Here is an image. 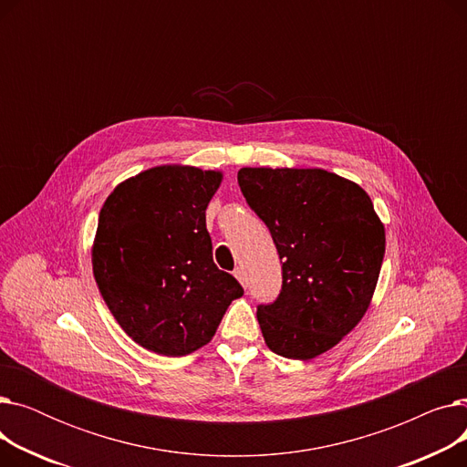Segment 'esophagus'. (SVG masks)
Instances as JSON below:
<instances>
[{"label":"esophagus","instance_id":"34e87169","mask_svg":"<svg viewBox=\"0 0 467 467\" xmlns=\"http://www.w3.org/2000/svg\"><path fill=\"white\" fill-rule=\"evenodd\" d=\"M234 276H236V280H238L244 287H246V284H248V282H246V271H244L242 266H236V268H234Z\"/></svg>","mask_w":467,"mask_h":467}]
</instances>
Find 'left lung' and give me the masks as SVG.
I'll list each match as a JSON object with an SVG mask.
<instances>
[{
	"label": "left lung",
	"mask_w": 467,
	"mask_h": 467,
	"mask_svg": "<svg viewBox=\"0 0 467 467\" xmlns=\"http://www.w3.org/2000/svg\"><path fill=\"white\" fill-rule=\"evenodd\" d=\"M238 185L282 263L276 301L257 306L266 347L289 359L327 352L379 282L386 236L369 194L320 168H240Z\"/></svg>",
	"instance_id": "obj_1"
}]
</instances>
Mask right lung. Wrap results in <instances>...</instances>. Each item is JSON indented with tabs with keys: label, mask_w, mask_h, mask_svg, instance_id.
Returning <instances> with one entry per match:
<instances>
[{
	"label": "right lung",
	"mask_w": 467,
	"mask_h": 467,
	"mask_svg": "<svg viewBox=\"0 0 467 467\" xmlns=\"http://www.w3.org/2000/svg\"><path fill=\"white\" fill-rule=\"evenodd\" d=\"M221 178L194 166L150 168L117 185L98 217V289L117 324L155 354L208 345L244 293L212 259L206 208Z\"/></svg>",
	"instance_id": "obj_1"
}]
</instances>
